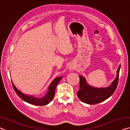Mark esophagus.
Masks as SVG:
<instances>
[{"label": "esophagus", "instance_id": "obj_1", "mask_svg": "<svg viewBox=\"0 0 130 130\" xmlns=\"http://www.w3.org/2000/svg\"><path fill=\"white\" fill-rule=\"evenodd\" d=\"M69 68V69H70V70H73V67H72V66H70Z\"/></svg>", "mask_w": 130, "mask_h": 130}]
</instances>
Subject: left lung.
<instances>
[{"instance_id":"8db88e82","label":"left lung","mask_w":130,"mask_h":130,"mask_svg":"<svg viewBox=\"0 0 130 130\" xmlns=\"http://www.w3.org/2000/svg\"><path fill=\"white\" fill-rule=\"evenodd\" d=\"M120 69V65L117 69L116 78L112 84L107 88H97L91 86L87 84L85 77L79 75L80 88L77 93V95L79 99L86 104H95L103 102L109 98L117 88L119 82Z\"/></svg>"}]
</instances>
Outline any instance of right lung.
<instances>
[{"instance_id":"right-lung-1","label":"right lung","mask_w":130,"mask_h":130,"mask_svg":"<svg viewBox=\"0 0 130 130\" xmlns=\"http://www.w3.org/2000/svg\"><path fill=\"white\" fill-rule=\"evenodd\" d=\"M62 78V76L57 77L54 79L51 84H50L49 87H48V92L45 94V96L41 98H37L32 96L27 95V94L23 93L22 92H20L14 86V85L12 81H11V82H12L13 88H14L15 93H16L17 95L20 97L23 100H24V101L27 102L30 104H33V105L45 106L48 104V103H50L51 100L53 99L55 93L56 86H57V85L58 84L59 81L61 80Z\"/></svg>"}]
</instances>
